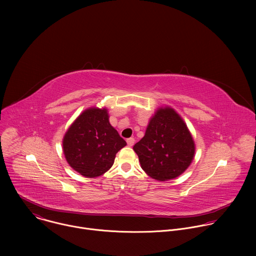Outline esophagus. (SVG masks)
Listing matches in <instances>:
<instances>
[{"instance_id": "1", "label": "esophagus", "mask_w": 256, "mask_h": 256, "mask_svg": "<svg viewBox=\"0 0 256 256\" xmlns=\"http://www.w3.org/2000/svg\"><path fill=\"white\" fill-rule=\"evenodd\" d=\"M126 142H128V146H130V147H132L134 144V138H130L126 140Z\"/></svg>"}]
</instances>
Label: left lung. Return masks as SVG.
<instances>
[{"label":"left lung","mask_w":256,"mask_h":256,"mask_svg":"<svg viewBox=\"0 0 256 256\" xmlns=\"http://www.w3.org/2000/svg\"><path fill=\"white\" fill-rule=\"evenodd\" d=\"M134 151L147 175L167 181L190 167L196 155V144L184 118L165 105L157 108Z\"/></svg>","instance_id":"8db88e82"}]
</instances>
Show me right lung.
I'll use <instances>...</instances> for the list:
<instances>
[{"mask_svg":"<svg viewBox=\"0 0 256 256\" xmlns=\"http://www.w3.org/2000/svg\"><path fill=\"white\" fill-rule=\"evenodd\" d=\"M126 146L109 122L106 107H89L74 120L62 138L68 164L81 175L94 178L114 163L116 153Z\"/></svg>","mask_w":256,"mask_h":256,"instance_id":"add662e5","label":"right lung"}]
</instances>
